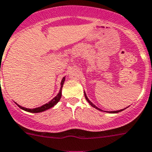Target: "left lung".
I'll return each mask as SVG.
<instances>
[{
  "label": "left lung",
  "instance_id": "left-lung-1",
  "mask_svg": "<svg viewBox=\"0 0 152 152\" xmlns=\"http://www.w3.org/2000/svg\"><path fill=\"white\" fill-rule=\"evenodd\" d=\"M84 95H85V98H86V100H87V101H88V103H89V104H90V105H91L92 107H94V108H96V109L99 110H100V111H103V110H100V108H98L97 107H96V106L94 105V104H93V103H92V102L90 101V100H89V99H88L87 96H86V93H85V92H84ZM124 109H125V108H124ZM124 109L120 110H116V111H107V112H108V113H118V112H121V111H122V110H124Z\"/></svg>",
  "mask_w": 152,
  "mask_h": 152
}]
</instances>
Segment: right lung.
Returning a JSON list of instances; mask_svg holds the SVG:
<instances>
[{
  "mask_svg": "<svg viewBox=\"0 0 152 152\" xmlns=\"http://www.w3.org/2000/svg\"><path fill=\"white\" fill-rule=\"evenodd\" d=\"M65 79L66 78L63 77L62 81H61V87H60V90H59V92H58V94H57V95L56 96H55V97L53 98L51 101L48 102V104H44V105L42 106V107H37V108H34V109H28V108L23 107L18 105V104L17 105L19 107L21 108V109L24 110H25V111L30 112V113H40V112H43L45 111V110H46L50 109V108H52V107H54V106L56 105V104L59 100H60L61 96H62V86H63V83H64L65 82Z\"/></svg>",
  "mask_w": 152,
  "mask_h": 152,
  "instance_id": "add662e5",
  "label": "right lung"
}]
</instances>
